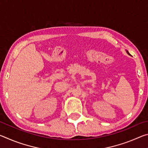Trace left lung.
<instances>
[{
	"instance_id": "8db88e82",
	"label": "left lung",
	"mask_w": 148,
	"mask_h": 148,
	"mask_svg": "<svg viewBox=\"0 0 148 148\" xmlns=\"http://www.w3.org/2000/svg\"><path fill=\"white\" fill-rule=\"evenodd\" d=\"M126 52H127V54H128V55H129V56H131V54H130V53H129V51H127V50H126Z\"/></svg>"
}]
</instances>
